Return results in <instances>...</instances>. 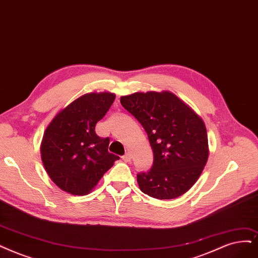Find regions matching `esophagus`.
<instances>
[{
	"instance_id": "1",
	"label": "esophagus",
	"mask_w": 258,
	"mask_h": 258,
	"mask_svg": "<svg viewBox=\"0 0 258 258\" xmlns=\"http://www.w3.org/2000/svg\"><path fill=\"white\" fill-rule=\"evenodd\" d=\"M121 158H122L123 161H125V163H128V161H131V155L128 153H126L125 155H123Z\"/></svg>"
}]
</instances>
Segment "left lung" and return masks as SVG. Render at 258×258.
Listing matches in <instances>:
<instances>
[{
  "mask_svg": "<svg viewBox=\"0 0 258 258\" xmlns=\"http://www.w3.org/2000/svg\"><path fill=\"white\" fill-rule=\"evenodd\" d=\"M120 102L145 128L153 150L152 168L137 174L141 191L159 200L187 192L208 159L204 121L170 91L135 92Z\"/></svg>",
  "mask_w": 258,
  "mask_h": 258,
  "instance_id": "1",
  "label": "left lung"
}]
</instances>
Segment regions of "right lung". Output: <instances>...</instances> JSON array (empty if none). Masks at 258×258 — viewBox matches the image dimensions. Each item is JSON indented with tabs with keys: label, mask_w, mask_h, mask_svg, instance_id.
I'll return each mask as SVG.
<instances>
[{
	"label": "right lung",
	"mask_w": 258,
	"mask_h": 258,
	"mask_svg": "<svg viewBox=\"0 0 258 258\" xmlns=\"http://www.w3.org/2000/svg\"><path fill=\"white\" fill-rule=\"evenodd\" d=\"M114 99L111 92L86 93L57 113L44 131L42 164L63 191L73 196L89 194L119 159L108 152L109 138L95 134V124Z\"/></svg>",
	"instance_id": "add662e5"
}]
</instances>
